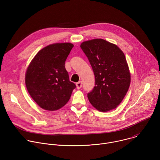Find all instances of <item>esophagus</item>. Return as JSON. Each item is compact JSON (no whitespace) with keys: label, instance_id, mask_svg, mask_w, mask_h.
I'll return each mask as SVG.
<instances>
[{"label":"esophagus","instance_id":"1","mask_svg":"<svg viewBox=\"0 0 160 160\" xmlns=\"http://www.w3.org/2000/svg\"><path fill=\"white\" fill-rule=\"evenodd\" d=\"M76 86H77V89H80V88H82V82L81 81L77 82V83H76Z\"/></svg>","mask_w":160,"mask_h":160}]
</instances>
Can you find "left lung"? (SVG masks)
Here are the masks:
<instances>
[{
	"mask_svg": "<svg viewBox=\"0 0 160 160\" xmlns=\"http://www.w3.org/2000/svg\"><path fill=\"white\" fill-rule=\"evenodd\" d=\"M80 48L88 59L95 78V86L87 94L90 103L101 112L116 109L131 82L124 52L117 45L102 39L84 41Z\"/></svg>",
	"mask_w": 160,
	"mask_h": 160,
	"instance_id": "left-lung-1",
	"label": "left lung"
}]
</instances>
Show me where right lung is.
Masks as SVG:
<instances>
[{"mask_svg":"<svg viewBox=\"0 0 160 160\" xmlns=\"http://www.w3.org/2000/svg\"><path fill=\"white\" fill-rule=\"evenodd\" d=\"M73 44L55 43L41 49L30 63L26 73L27 90L39 107L57 111L68 102L76 85L69 80L65 61Z\"/></svg>","mask_w":160,"mask_h":160,"instance_id":"1","label":"right lung"}]
</instances>
